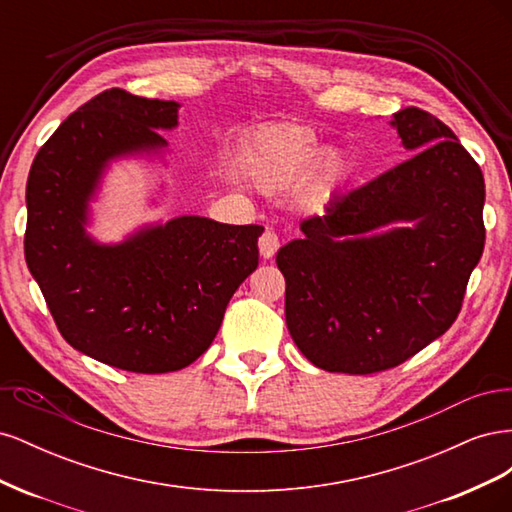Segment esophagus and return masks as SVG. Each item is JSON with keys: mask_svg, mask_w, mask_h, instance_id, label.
Instances as JSON below:
<instances>
[{"mask_svg": "<svg viewBox=\"0 0 512 512\" xmlns=\"http://www.w3.org/2000/svg\"><path fill=\"white\" fill-rule=\"evenodd\" d=\"M258 250H260V256L269 260L275 256V252L280 250V239H277L275 230H265L262 232V237L258 239Z\"/></svg>", "mask_w": 512, "mask_h": 512, "instance_id": "34e87169", "label": "esophagus"}]
</instances>
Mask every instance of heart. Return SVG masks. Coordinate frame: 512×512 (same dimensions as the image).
<instances>
[{
	"instance_id": "heart-1",
	"label": "heart",
	"mask_w": 512,
	"mask_h": 512,
	"mask_svg": "<svg viewBox=\"0 0 512 512\" xmlns=\"http://www.w3.org/2000/svg\"><path fill=\"white\" fill-rule=\"evenodd\" d=\"M239 168L260 192H282L299 181V198L307 207L331 203L354 175V162L344 149L320 151L314 130L299 123H273L254 132Z\"/></svg>"
}]
</instances>
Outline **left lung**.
<instances>
[{
	"label": "left lung",
	"instance_id": "1",
	"mask_svg": "<svg viewBox=\"0 0 512 512\" xmlns=\"http://www.w3.org/2000/svg\"><path fill=\"white\" fill-rule=\"evenodd\" d=\"M389 126L412 158L335 196L275 258L294 344L333 374L391 369L444 335L483 256L478 164L421 108Z\"/></svg>",
	"mask_w": 512,
	"mask_h": 512
}]
</instances>
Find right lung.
Wrapping results in <instances>:
<instances>
[{
	"label": "right lung",
	"instance_id": "right-lung-1",
	"mask_svg": "<svg viewBox=\"0 0 512 512\" xmlns=\"http://www.w3.org/2000/svg\"><path fill=\"white\" fill-rule=\"evenodd\" d=\"M179 108L108 89L61 123L27 179L25 260L59 333L74 350L134 374L183 369L211 346L230 297L258 267L265 230L203 215L149 222L117 243L87 230L115 162L168 166L160 132L179 126ZM156 194L153 207L166 181Z\"/></svg>",
	"mask_w": 512,
	"mask_h": 512
}]
</instances>
